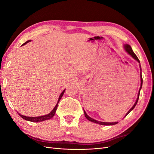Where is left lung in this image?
<instances>
[{"mask_svg":"<svg viewBox=\"0 0 154 154\" xmlns=\"http://www.w3.org/2000/svg\"><path fill=\"white\" fill-rule=\"evenodd\" d=\"M123 48H124V49H125V51H126V52H127L130 56H131V57L135 60H136V61L139 63V67H140V79H141V86H140V88H139V92H138V94H137V99H136V102H135V103H134V105H133V106L132 107L131 109H130L128 112H127V113L125 114V116H124V118H125L126 116H127L130 112H131L134 108H135V106H136V105H137V101H138V100H139V94H140V91H141V88H142V85H143V78H142V75H141V64H140V61H139V59H138V58L137 57V56L135 54V53H134V51H133V50H132V48H131V46H130V45H128V44H124L123 45ZM83 111H84V114H85V118L88 119V120H89L90 122H92V123H96V124H98V125H116L117 124L118 122H100V121H97V120H96V119H93V118H91L89 116H88L87 114V113H86V112L85 111V110L83 109Z\"/></svg>","mask_w":154,"mask_h":154,"instance_id":"1","label":"left lung"}]
</instances>
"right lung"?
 I'll list each match as a JSON object with an SVG mask.
<instances>
[{
  "mask_svg": "<svg viewBox=\"0 0 154 154\" xmlns=\"http://www.w3.org/2000/svg\"><path fill=\"white\" fill-rule=\"evenodd\" d=\"M29 42H31V40H28L24 44H23L22 45V46L26 45L27 43ZM65 91H66V88L62 91V92L60 94L59 97H58V101H57V105H56V106H54V108L52 110V111L51 112H49L48 114H46V115H44V116H37V117H29V116H23L20 114H19L18 112V114H19V116H20V117L22 118H23L24 119L26 120V121H29V122H35V123H38V122H44V121H45V120H49V119H51V118H52L53 116H54L55 114V112H56V110H57V107H58V103L59 101L60 100V99L62 98V97L63 96L64 92H65Z\"/></svg>",
  "mask_w": 154,
  "mask_h": 154,
  "instance_id": "add662e5",
  "label": "right lung"
}]
</instances>
